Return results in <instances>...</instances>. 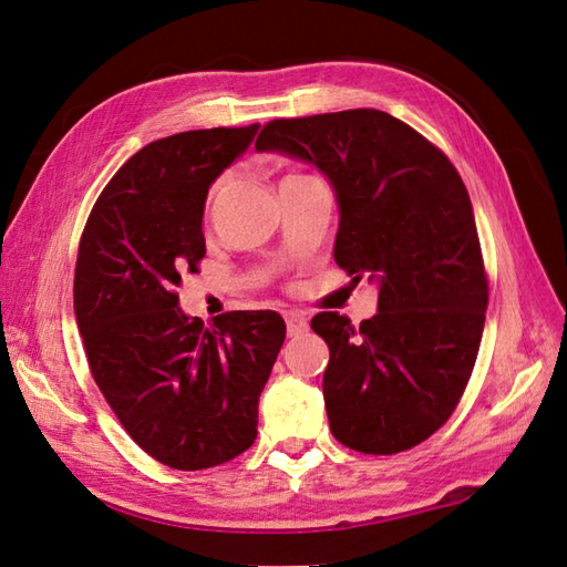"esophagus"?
Here are the masks:
<instances>
[{
	"instance_id": "obj_1",
	"label": "esophagus",
	"mask_w": 567,
	"mask_h": 567,
	"mask_svg": "<svg viewBox=\"0 0 567 567\" xmlns=\"http://www.w3.org/2000/svg\"><path fill=\"white\" fill-rule=\"evenodd\" d=\"M285 321H287V332H289V338L301 336V332H307V330H309L307 316L299 313V311H287V313H285Z\"/></svg>"
}]
</instances>
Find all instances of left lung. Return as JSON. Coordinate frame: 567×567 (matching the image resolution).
<instances>
[{"instance_id": "8db88e82", "label": "left lung", "mask_w": 567, "mask_h": 567, "mask_svg": "<svg viewBox=\"0 0 567 567\" xmlns=\"http://www.w3.org/2000/svg\"><path fill=\"white\" fill-rule=\"evenodd\" d=\"M256 151L326 174L340 208L336 264L379 285V311L359 326L336 311L311 321L330 350L332 435L367 455L419 445L455 412L486 321L482 246L457 169L381 110L275 120Z\"/></svg>"}]
</instances>
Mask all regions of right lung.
Here are the masks:
<instances>
[{
	"instance_id": "1",
	"label": "right lung",
	"mask_w": 567,
	"mask_h": 567,
	"mask_svg": "<svg viewBox=\"0 0 567 567\" xmlns=\"http://www.w3.org/2000/svg\"><path fill=\"white\" fill-rule=\"evenodd\" d=\"M256 132L148 143L103 188L79 244L74 311L93 379L126 433L172 470H208L254 445L285 342L280 313L229 311L206 328L177 295L182 272L206 256L208 188Z\"/></svg>"
}]
</instances>
